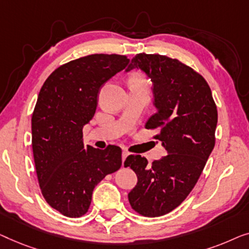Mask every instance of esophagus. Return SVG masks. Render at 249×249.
Returning a JSON list of instances; mask_svg holds the SVG:
<instances>
[{
	"label": "esophagus",
	"instance_id": "obj_1",
	"mask_svg": "<svg viewBox=\"0 0 249 249\" xmlns=\"http://www.w3.org/2000/svg\"><path fill=\"white\" fill-rule=\"evenodd\" d=\"M127 156H128V152L127 151H123V153H122V160H123V166H124V161H125V159L127 158Z\"/></svg>",
	"mask_w": 249,
	"mask_h": 249
}]
</instances>
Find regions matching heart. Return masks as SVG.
<instances>
[{"mask_svg":"<svg viewBox=\"0 0 249 249\" xmlns=\"http://www.w3.org/2000/svg\"><path fill=\"white\" fill-rule=\"evenodd\" d=\"M129 86L144 87V88H146V80L141 73H133L129 76Z\"/></svg>","mask_w":249,"mask_h":249,"instance_id":"b5f03b06","label":"heart"}]
</instances>
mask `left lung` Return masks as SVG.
I'll return each instance as SVG.
<instances>
[{
	"label": "left lung",
	"mask_w": 249,
	"mask_h": 249,
	"mask_svg": "<svg viewBox=\"0 0 249 249\" xmlns=\"http://www.w3.org/2000/svg\"><path fill=\"white\" fill-rule=\"evenodd\" d=\"M133 69L151 79L157 113L145 128H160L155 138L168 155L152 164L140 155L126 158L138 176L128 201L139 214L155 218L180 205L197 183L215 144L218 110L205 79L176 58L141 53L126 71Z\"/></svg>",
	"instance_id": "8db88e82"
}]
</instances>
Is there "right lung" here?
Here are the masks:
<instances>
[{
    "label": "right lung",
    "mask_w": 249,
    "mask_h": 249,
    "mask_svg": "<svg viewBox=\"0 0 249 249\" xmlns=\"http://www.w3.org/2000/svg\"><path fill=\"white\" fill-rule=\"evenodd\" d=\"M124 55L92 54L65 63L46 79L31 117L35 167L44 198L69 218L88 212L93 188L122 166V149L83 144L104 83L126 68Z\"/></svg>",
    "instance_id": "1"
}]
</instances>
